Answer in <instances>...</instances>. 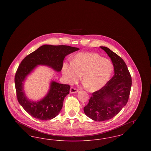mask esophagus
Masks as SVG:
<instances>
[{
	"instance_id": "obj_1",
	"label": "esophagus",
	"mask_w": 151,
	"mask_h": 151,
	"mask_svg": "<svg viewBox=\"0 0 151 151\" xmlns=\"http://www.w3.org/2000/svg\"><path fill=\"white\" fill-rule=\"evenodd\" d=\"M70 93H76L78 92V90L76 89V88H73V87H71L70 88Z\"/></svg>"
}]
</instances>
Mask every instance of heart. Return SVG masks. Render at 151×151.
Wrapping results in <instances>:
<instances>
[{
  "instance_id": "b5f03b06",
  "label": "heart",
  "mask_w": 151,
  "mask_h": 151,
  "mask_svg": "<svg viewBox=\"0 0 151 151\" xmlns=\"http://www.w3.org/2000/svg\"><path fill=\"white\" fill-rule=\"evenodd\" d=\"M113 72L111 62L94 52L78 53L71 63L65 62L62 67V73L67 83H75L83 75L84 84L91 92L105 86Z\"/></svg>"
}]
</instances>
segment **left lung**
<instances>
[{
    "instance_id": "1",
    "label": "left lung",
    "mask_w": 151,
    "mask_h": 151,
    "mask_svg": "<svg viewBox=\"0 0 151 151\" xmlns=\"http://www.w3.org/2000/svg\"><path fill=\"white\" fill-rule=\"evenodd\" d=\"M100 47L111 59L114 75L105 86L92 93L84 108L87 116L99 122L110 119L121 111L128 101L132 85L131 75L124 60L107 47Z\"/></svg>"
}]
</instances>
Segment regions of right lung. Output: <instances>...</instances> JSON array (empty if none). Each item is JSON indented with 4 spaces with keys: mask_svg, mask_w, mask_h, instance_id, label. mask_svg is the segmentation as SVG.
<instances>
[{
    "mask_svg": "<svg viewBox=\"0 0 151 151\" xmlns=\"http://www.w3.org/2000/svg\"><path fill=\"white\" fill-rule=\"evenodd\" d=\"M79 48L65 45H45L30 53L22 60L16 71L14 84L17 100L24 109L33 117L41 121L57 116L63 107L65 97L70 93V86L52 80L48 92L40 100H30L24 91L26 78L38 65H45L58 72L61 71L65 58Z\"/></svg>",
    "mask_w": 151,
    "mask_h": 151,
    "instance_id": "right-lung-1",
    "label": "right lung"
}]
</instances>
